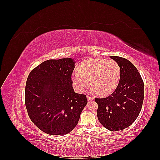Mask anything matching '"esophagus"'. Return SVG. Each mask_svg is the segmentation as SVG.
<instances>
[{"label":"esophagus","instance_id":"esophagus-1","mask_svg":"<svg viewBox=\"0 0 160 160\" xmlns=\"http://www.w3.org/2000/svg\"><path fill=\"white\" fill-rule=\"evenodd\" d=\"M93 97H91L90 95H88V101H92L93 100Z\"/></svg>","mask_w":160,"mask_h":160}]
</instances>
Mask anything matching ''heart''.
<instances>
[{
  "label": "heart",
  "mask_w": 160,
  "mask_h": 160,
  "mask_svg": "<svg viewBox=\"0 0 160 160\" xmlns=\"http://www.w3.org/2000/svg\"><path fill=\"white\" fill-rule=\"evenodd\" d=\"M77 71L72 77L76 88L85 89L89 80L90 85L101 95L113 93L119 83L122 72L117 61L105 59L86 60L79 64Z\"/></svg>",
  "instance_id": "obj_1"
}]
</instances>
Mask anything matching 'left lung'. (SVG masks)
Returning a JSON list of instances; mask_svg holds the SVG:
<instances>
[{"mask_svg":"<svg viewBox=\"0 0 160 160\" xmlns=\"http://www.w3.org/2000/svg\"><path fill=\"white\" fill-rule=\"evenodd\" d=\"M110 58L120 66L119 83L112 94L95 100L99 122L106 129L116 132L127 128L138 117L143 101L144 84L138 70L129 61L118 56Z\"/></svg>","mask_w":160,"mask_h":160,"instance_id":"obj_1","label":"left lung"}]
</instances>
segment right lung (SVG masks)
<instances>
[{
    "instance_id": "1",
    "label": "right lung",
    "mask_w": 160,
    "mask_h": 160,
    "mask_svg": "<svg viewBox=\"0 0 160 160\" xmlns=\"http://www.w3.org/2000/svg\"><path fill=\"white\" fill-rule=\"evenodd\" d=\"M75 62L71 58L50 59L33 69L25 91L28 116L49 135H65L73 129L88 103L86 95L76 93L71 75Z\"/></svg>"
}]
</instances>
